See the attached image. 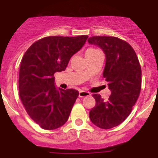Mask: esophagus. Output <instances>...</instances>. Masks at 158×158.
Masks as SVG:
<instances>
[{
	"label": "esophagus",
	"instance_id": "esophagus-1",
	"mask_svg": "<svg viewBox=\"0 0 158 158\" xmlns=\"http://www.w3.org/2000/svg\"><path fill=\"white\" fill-rule=\"evenodd\" d=\"M90 96V93L86 91H79V98H84V97Z\"/></svg>",
	"mask_w": 158,
	"mask_h": 158
}]
</instances>
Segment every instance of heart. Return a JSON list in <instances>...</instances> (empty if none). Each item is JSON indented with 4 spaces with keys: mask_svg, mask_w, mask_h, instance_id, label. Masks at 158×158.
<instances>
[{
    "mask_svg": "<svg viewBox=\"0 0 158 158\" xmlns=\"http://www.w3.org/2000/svg\"><path fill=\"white\" fill-rule=\"evenodd\" d=\"M96 51H98V50H97V49H94V48H89V49H88V50L86 51V54H87V53L94 52H96Z\"/></svg>",
    "mask_w": 158,
    "mask_h": 158,
    "instance_id": "obj_1",
    "label": "heart"
}]
</instances>
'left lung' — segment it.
<instances>
[{"instance_id":"left-lung-1","label":"left lung","mask_w":158,"mask_h":158,"mask_svg":"<svg viewBox=\"0 0 158 158\" xmlns=\"http://www.w3.org/2000/svg\"><path fill=\"white\" fill-rule=\"evenodd\" d=\"M88 42L105 53L103 77L111 92L106 102L99 94H93L96 106L90 110L89 118L98 127L108 130L121 124L137 102L142 83L141 66L132 47L120 38L94 36Z\"/></svg>"}]
</instances>
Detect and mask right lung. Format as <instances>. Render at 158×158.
I'll return each instance as SVG.
<instances>
[{"instance_id": "add662e5", "label": "right lung", "mask_w": 158, "mask_h": 158, "mask_svg": "<svg viewBox=\"0 0 158 158\" xmlns=\"http://www.w3.org/2000/svg\"><path fill=\"white\" fill-rule=\"evenodd\" d=\"M88 38L46 37L33 43L21 60L19 98L31 119L44 130L57 129L69 119L79 92L73 89L57 90L54 74L64 71Z\"/></svg>"}]
</instances>
